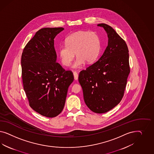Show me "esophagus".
<instances>
[{
	"instance_id": "1",
	"label": "esophagus",
	"mask_w": 154,
	"mask_h": 154,
	"mask_svg": "<svg viewBox=\"0 0 154 154\" xmlns=\"http://www.w3.org/2000/svg\"><path fill=\"white\" fill-rule=\"evenodd\" d=\"M73 75H74V79L75 80H77L79 78V74L76 72H73Z\"/></svg>"
}]
</instances>
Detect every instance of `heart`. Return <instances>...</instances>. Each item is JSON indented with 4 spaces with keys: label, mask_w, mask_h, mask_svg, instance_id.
Here are the masks:
<instances>
[{
    "label": "heart",
    "mask_w": 154,
    "mask_h": 154,
    "mask_svg": "<svg viewBox=\"0 0 154 154\" xmlns=\"http://www.w3.org/2000/svg\"><path fill=\"white\" fill-rule=\"evenodd\" d=\"M66 45L59 48V55L64 66L70 65L75 57L76 59L72 65L73 68H80L85 62L91 63L95 60L100 49V39L96 33L80 31L73 33L66 39Z\"/></svg>",
    "instance_id": "heart-1"
}]
</instances>
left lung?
<instances>
[{"label": "left lung", "mask_w": 154, "mask_h": 154, "mask_svg": "<svg viewBox=\"0 0 154 154\" xmlns=\"http://www.w3.org/2000/svg\"><path fill=\"white\" fill-rule=\"evenodd\" d=\"M98 26L107 34V47L97 62L80 72L79 81L86 106L93 112L103 113L120 102L130 67L129 50L124 40L111 26L106 23Z\"/></svg>", "instance_id": "left-lung-1"}]
</instances>
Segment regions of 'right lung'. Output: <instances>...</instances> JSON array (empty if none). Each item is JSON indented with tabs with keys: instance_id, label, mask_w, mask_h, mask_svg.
Wrapping results in <instances>:
<instances>
[{
	"instance_id": "1",
	"label": "right lung",
	"mask_w": 154,
	"mask_h": 154,
	"mask_svg": "<svg viewBox=\"0 0 154 154\" xmlns=\"http://www.w3.org/2000/svg\"><path fill=\"white\" fill-rule=\"evenodd\" d=\"M64 29L42 28L26 44L21 56L23 90L29 105L43 116L54 117L63 111L73 73L56 63L54 38Z\"/></svg>"
}]
</instances>
